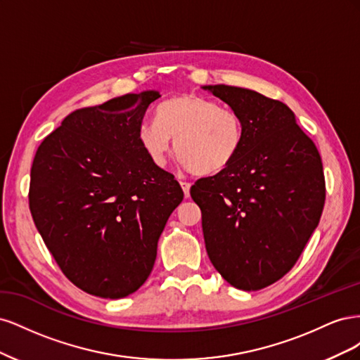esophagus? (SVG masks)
Returning <instances> with one entry per match:
<instances>
[{
  "label": "esophagus",
  "instance_id": "1",
  "mask_svg": "<svg viewBox=\"0 0 360 360\" xmlns=\"http://www.w3.org/2000/svg\"><path fill=\"white\" fill-rule=\"evenodd\" d=\"M180 184H181V189H183V192H184V197H189V193H191V183L189 181H180Z\"/></svg>",
  "mask_w": 360,
  "mask_h": 360
}]
</instances>
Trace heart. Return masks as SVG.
Returning <instances> with one entry per match:
<instances>
[{
    "label": "heart",
    "instance_id": "1",
    "mask_svg": "<svg viewBox=\"0 0 360 360\" xmlns=\"http://www.w3.org/2000/svg\"><path fill=\"white\" fill-rule=\"evenodd\" d=\"M158 122H144L138 141L148 160L163 168L168 163L172 138L181 163L198 176L225 171L240 153L245 138L240 117L230 108L198 94H180L163 102Z\"/></svg>",
    "mask_w": 360,
    "mask_h": 360
}]
</instances>
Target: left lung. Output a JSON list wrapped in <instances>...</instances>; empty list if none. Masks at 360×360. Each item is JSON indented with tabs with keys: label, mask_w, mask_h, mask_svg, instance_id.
I'll use <instances>...</instances> for the list:
<instances>
[{
	"label": "left lung",
	"mask_w": 360,
	"mask_h": 360,
	"mask_svg": "<svg viewBox=\"0 0 360 360\" xmlns=\"http://www.w3.org/2000/svg\"><path fill=\"white\" fill-rule=\"evenodd\" d=\"M240 117L243 146L225 171L191 188L207 255L233 287H269L296 264L326 200L323 163L290 108L257 91L205 85Z\"/></svg>",
	"instance_id": "left-lung-1"
}]
</instances>
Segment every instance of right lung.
<instances>
[{
	"instance_id": "add662e5",
	"label": "right lung",
	"mask_w": 360,
	"mask_h": 360,
	"mask_svg": "<svg viewBox=\"0 0 360 360\" xmlns=\"http://www.w3.org/2000/svg\"><path fill=\"white\" fill-rule=\"evenodd\" d=\"M159 97L143 91L76 110L32 160V221L66 278L97 297L122 299L144 284L163 228L183 201L179 181L138 141Z\"/></svg>"
}]
</instances>
